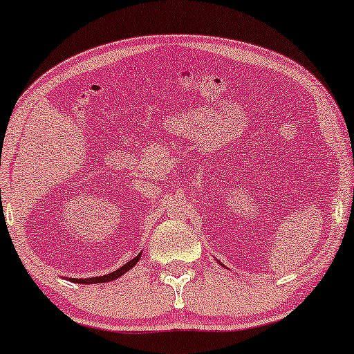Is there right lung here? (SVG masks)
<instances>
[{
	"label": "right lung",
	"mask_w": 354,
	"mask_h": 354,
	"mask_svg": "<svg viewBox=\"0 0 354 354\" xmlns=\"http://www.w3.org/2000/svg\"><path fill=\"white\" fill-rule=\"evenodd\" d=\"M139 258H140V254H138V257H136L134 259L128 261V263L122 266L120 269H117L115 272H111V274H107V275L91 277V279H73V281H75V283H104V281L115 280V279H118V277H122L124 272H128L129 269H131L133 266H136V263H138Z\"/></svg>",
	"instance_id": "right-lung-1"
}]
</instances>
